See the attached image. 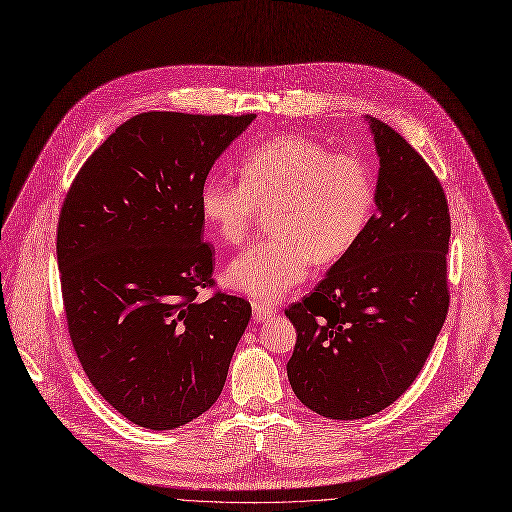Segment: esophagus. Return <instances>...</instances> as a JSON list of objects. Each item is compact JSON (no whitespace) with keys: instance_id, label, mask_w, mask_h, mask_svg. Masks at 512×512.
<instances>
[{"instance_id":"34e87169","label":"esophagus","mask_w":512,"mask_h":512,"mask_svg":"<svg viewBox=\"0 0 512 512\" xmlns=\"http://www.w3.org/2000/svg\"><path fill=\"white\" fill-rule=\"evenodd\" d=\"M274 313H277V309L274 307H270V305H264V303H252V316H254V320L256 322H266V320H270Z\"/></svg>"}]
</instances>
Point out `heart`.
Wrapping results in <instances>:
<instances>
[{
	"instance_id": "heart-1",
	"label": "heart",
	"mask_w": 512,
	"mask_h": 512,
	"mask_svg": "<svg viewBox=\"0 0 512 512\" xmlns=\"http://www.w3.org/2000/svg\"><path fill=\"white\" fill-rule=\"evenodd\" d=\"M240 178L209 176L201 215L221 242L242 244L270 211V238L225 270L231 289L266 303L303 283L311 262L328 266L344 258L375 213V176L363 157L334 153L305 135H279L248 149Z\"/></svg>"
}]
</instances>
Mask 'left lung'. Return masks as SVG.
Masks as SVG:
<instances>
[{"label": "left lung", "mask_w": 512, "mask_h": 512, "mask_svg": "<svg viewBox=\"0 0 512 512\" xmlns=\"http://www.w3.org/2000/svg\"><path fill=\"white\" fill-rule=\"evenodd\" d=\"M379 155L377 213L361 242L285 313L287 375L303 406L357 420L391 406L424 367L449 309L447 196L422 155L365 116Z\"/></svg>", "instance_id": "1"}]
</instances>
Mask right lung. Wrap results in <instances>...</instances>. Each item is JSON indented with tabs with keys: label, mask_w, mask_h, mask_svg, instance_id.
<instances>
[{
	"label": "right lung",
	"mask_w": 512,
	"mask_h": 512,
	"mask_svg": "<svg viewBox=\"0 0 512 512\" xmlns=\"http://www.w3.org/2000/svg\"><path fill=\"white\" fill-rule=\"evenodd\" d=\"M256 114L143 112L77 172L57 262L73 348L100 396L131 422L172 430L207 412L252 307L215 293L201 186Z\"/></svg>",
	"instance_id": "right-lung-1"
}]
</instances>
